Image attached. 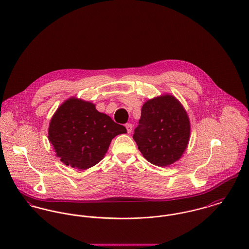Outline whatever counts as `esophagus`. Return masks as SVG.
I'll list each match as a JSON object with an SVG mask.
<instances>
[{
  "mask_svg": "<svg viewBox=\"0 0 249 249\" xmlns=\"http://www.w3.org/2000/svg\"><path fill=\"white\" fill-rule=\"evenodd\" d=\"M125 127H126V130H127V133H130L131 131H132V128H133V125H132V124H125Z\"/></svg>",
  "mask_w": 249,
  "mask_h": 249,
  "instance_id": "34e87169",
  "label": "esophagus"
}]
</instances>
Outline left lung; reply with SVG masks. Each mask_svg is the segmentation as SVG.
Returning a JSON list of instances; mask_svg holds the SVG:
<instances>
[{
    "label": "left lung",
    "instance_id": "8db88e82",
    "mask_svg": "<svg viewBox=\"0 0 249 249\" xmlns=\"http://www.w3.org/2000/svg\"><path fill=\"white\" fill-rule=\"evenodd\" d=\"M190 134V119L185 108L175 96L164 94L143 104L133 139L149 163L168 167L182 157Z\"/></svg>",
    "mask_w": 249,
    "mask_h": 249
}]
</instances>
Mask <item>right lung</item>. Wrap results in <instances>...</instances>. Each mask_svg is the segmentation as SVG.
I'll return each mask as SVG.
<instances>
[{"instance_id": "obj_1", "label": "right lung", "mask_w": 249, "mask_h": 249, "mask_svg": "<svg viewBox=\"0 0 249 249\" xmlns=\"http://www.w3.org/2000/svg\"><path fill=\"white\" fill-rule=\"evenodd\" d=\"M122 133L126 128L94 104L71 97L52 117L48 138L63 164L87 170L104 159L112 139Z\"/></svg>"}]
</instances>
